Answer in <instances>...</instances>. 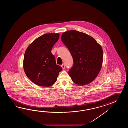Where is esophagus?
Segmentation results:
<instances>
[{
    "label": "esophagus",
    "instance_id": "obj_1",
    "mask_svg": "<svg viewBox=\"0 0 128 128\" xmlns=\"http://www.w3.org/2000/svg\"><path fill=\"white\" fill-rule=\"evenodd\" d=\"M61 67L62 68H63V70H64V69L65 68V64H63L62 65H61Z\"/></svg>",
    "mask_w": 128,
    "mask_h": 128
}]
</instances>
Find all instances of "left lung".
<instances>
[{"label": "left lung", "mask_w": 128, "mask_h": 128, "mask_svg": "<svg viewBox=\"0 0 128 128\" xmlns=\"http://www.w3.org/2000/svg\"><path fill=\"white\" fill-rule=\"evenodd\" d=\"M61 39L73 58V66L68 72L72 80L79 86L93 82L102 65L101 45L92 37L76 30L63 33Z\"/></svg>", "instance_id": "1"}]
</instances>
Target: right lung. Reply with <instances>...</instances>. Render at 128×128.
I'll use <instances>...</instances> for the list:
<instances>
[{
	"instance_id": "obj_1",
	"label": "right lung",
	"mask_w": 128,
	"mask_h": 128,
	"mask_svg": "<svg viewBox=\"0 0 128 128\" xmlns=\"http://www.w3.org/2000/svg\"><path fill=\"white\" fill-rule=\"evenodd\" d=\"M60 37L58 33H46L36 39L24 52L23 68L27 77L34 84L49 87L62 70L56 64L51 50Z\"/></svg>"
}]
</instances>
